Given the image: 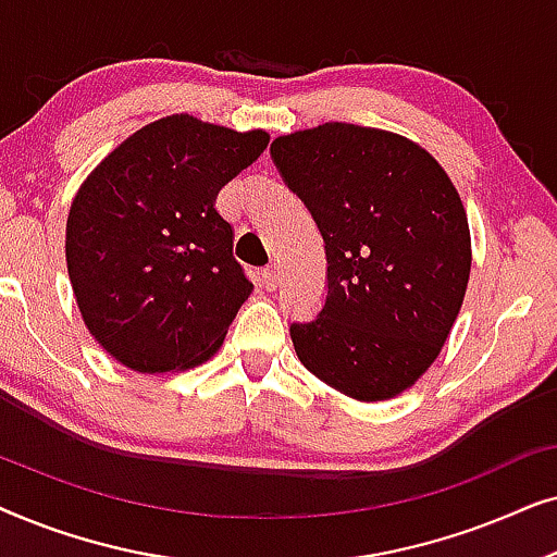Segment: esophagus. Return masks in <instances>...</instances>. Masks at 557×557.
<instances>
[{
	"label": "esophagus",
	"mask_w": 557,
	"mask_h": 557,
	"mask_svg": "<svg viewBox=\"0 0 557 557\" xmlns=\"http://www.w3.org/2000/svg\"><path fill=\"white\" fill-rule=\"evenodd\" d=\"M261 281H263V286L269 288V292H276L278 281H281L278 265H269V269H263V271H261Z\"/></svg>",
	"instance_id": "esophagus-1"
}]
</instances>
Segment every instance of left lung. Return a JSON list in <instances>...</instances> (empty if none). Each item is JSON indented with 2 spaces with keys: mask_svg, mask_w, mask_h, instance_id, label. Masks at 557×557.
<instances>
[{
  "mask_svg": "<svg viewBox=\"0 0 557 557\" xmlns=\"http://www.w3.org/2000/svg\"><path fill=\"white\" fill-rule=\"evenodd\" d=\"M271 157L326 250V301L292 324L296 355L347 398H395L436 362L469 286L451 177L421 144L342 121L278 136Z\"/></svg>",
  "mask_w": 557,
  "mask_h": 557,
  "instance_id": "1",
  "label": "left lung"
}]
</instances>
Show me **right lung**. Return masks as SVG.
<instances>
[{
	"mask_svg": "<svg viewBox=\"0 0 557 557\" xmlns=\"http://www.w3.org/2000/svg\"><path fill=\"white\" fill-rule=\"evenodd\" d=\"M271 136L172 113L121 141L73 197L67 276L83 322L134 372L208 362L253 292L218 193Z\"/></svg>",
	"mask_w": 557,
	"mask_h": 557,
	"instance_id": "right-lung-1",
	"label": "right lung"
}]
</instances>
